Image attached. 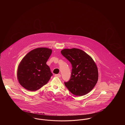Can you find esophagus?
<instances>
[{"instance_id": "obj_1", "label": "esophagus", "mask_w": 125, "mask_h": 125, "mask_svg": "<svg viewBox=\"0 0 125 125\" xmlns=\"http://www.w3.org/2000/svg\"><path fill=\"white\" fill-rule=\"evenodd\" d=\"M55 76L56 77H61V74H55Z\"/></svg>"}]
</instances>
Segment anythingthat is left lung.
<instances>
[{
    "label": "left lung",
    "mask_w": 125,
    "mask_h": 125,
    "mask_svg": "<svg viewBox=\"0 0 125 125\" xmlns=\"http://www.w3.org/2000/svg\"><path fill=\"white\" fill-rule=\"evenodd\" d=\"M61 53L72 65L71 76L65 83L72 93L82 96L89 93L95 86L98 78L97 66L92 58L83 51L77 49H64Z\"/></svg>",
    "instance_id": "1"
}]
</instances>
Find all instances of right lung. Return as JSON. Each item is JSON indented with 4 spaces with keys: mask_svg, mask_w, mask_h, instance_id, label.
<instances>
[{
    "mask_svg": "<svg viewBox=\"0 0 125 125\" xmlns=\"http://www.w3.org/2000/svg\"><path fill=\"white\" fill-rule=\"evenodd\" d=\"M52 53L48 48H37L27 54L18 65L17 76L25 89L34 91L47 83L52 73L46 62Z\"/></svg>",
    "mask_w": 125,
    "mask_h": 125,
    "instance_id": "right-lung-1",
    "label": "right lung"
}]
</instances>
